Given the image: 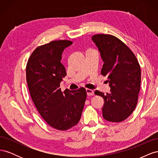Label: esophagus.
<instances>
[{
  "label": "esophagus",
  "instance_id": "obj_1",
  "mask_svg": "<svg viewBox=\"0 0 158 158\" xmlns=\"http://www.w3.org/2000/svg\"><path fill=\"white\" fill-rule=\"evenodd\" d=\"M85 91H86V94H87V95H88V96H91V95H94V91L92 90V89H85Z\"/></svg>",
  "mask_w": 158,
  "mask_h": 158
}]
</instances>
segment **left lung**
I'll return each instance as SVG.
<instances>
[{
  "label": "left lung",
  "mask_w": 158,
  "mask_h": 158,
  "mask_svg": "<svg viewBox=\"0 0 158 158\" xmlns=\"http://www.w3.org/2000/svg\"><path fill=\"white\" fill-rule=\"evenodd\" d=\"M103 62L101 73L108 77L110 92L95 94L104 99L103 117L106 121L118 123L125 120L135 109L140 89V66L132 51L111 35H93Z\"/></svg>",
  "instance_id": "8db88e82"
}]
</instances>
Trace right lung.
<instances>
[{
  "mask_svg": "<svg viewBox=\"0 0 158 158\" xmlns=\"http://www.w3.org/2000/svg\"><path fill=\"white\" fill-rule=\"evenodd\" d=\"M72 44L70 41L59 40L38 47L26 66V80L33 103L47 123L60 131L77 125L87 96L84 88L63 92L59 88L66 75L60 63L62 53Z\"/></svg>",
  "mask_w": 158,
  "mask_h": 158,
  "instance_id": "1",
  "label": "right lung"
}]
</instances>
